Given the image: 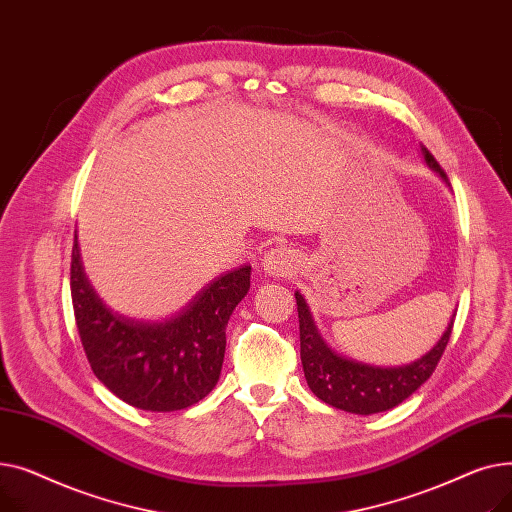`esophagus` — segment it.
Masks as SVG:
<instances>
[{
    "label": "esophagus",
    "instance_id": "obj_1",
    "mask_svg": "<svg viewBox=\"0 0 512 512\" xmlns=\"http://www.w3.org/2000/svg\"><path fill=\"white\" fill-rule=\"evenodd\" d=\"M297 261H299L297 253L286 247H276L265 253V257L261 259V267L267 276L286 278V276H292L294 270H297Z\"/></svg>",
    "mask_w": 512,
    "mask_h": 512
}]
</instances>
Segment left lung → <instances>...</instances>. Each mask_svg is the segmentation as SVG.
<instances>
[{"mask_svg":"<svg viewBox=\"0 0 512 512\" xmlns=\"http://www.w3.org/2000/svg\"><path fill=\"white\" fill-rule=\"evenodd\" d=\"M421 153L425 164L450 186L436 157L423 145ZM294 299H297L299 311L301 361L305 380L311 392L319 400H324L326 405L355 415H373L394 409L402 400H407L417 388H421V384L427 382L429 375L434 373L450 340L454 324L452 315L448 321V328L444 330L440 340L429 348L421 359L398 367H378L342 357L336 351H332L328 342L321 338L303 294L294 292Z\"/></svg>","mask_w":512,"mask_h":512,"instance_id":"8db88e82","label":"left lung"}]
</instances>
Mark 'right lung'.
<instances>
[{"label":"right lung","instance_id":"obj_1","mask_svg":"<svg viewBox=\"0 0 512 512\" xmlns=\"http://www.w3.org/2000/svg\"><path fill=\"white\" fill-rule=\"evenodd\" d=\"M249 286L251 265H240L211 280L164 321L124 317L97 297L74 236L70 292L80 342L97 380L143 411H180L215 388L226 353L228 319Z\"/></svg>","mask_w":512,"mask_h":512}]
</instances>
